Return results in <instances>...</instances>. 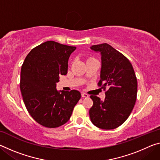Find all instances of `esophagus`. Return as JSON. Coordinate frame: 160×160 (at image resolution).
I'll list each match as a JSON object with an SVG mask.
<instances>
[{
    "label": "esophagus",
    "mask_w": 160,
    "mask_h": 160,
    "mask_svg": "<svg viewBox=\"0 0 160 160\" xmlns=\"http://www.w3.org/2000/svg\"><path fill=\"white\" fill-rule=\"evenodd\" d=\"M81 95H82V97H89L88 94L85 93V92H82V94H81Z\"/></svg>",
    "instance_id": "1"
}]
</instances>
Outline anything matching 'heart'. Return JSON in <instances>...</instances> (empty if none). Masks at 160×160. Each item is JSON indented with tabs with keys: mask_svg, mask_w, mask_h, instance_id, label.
Masks as SVG:
<instances>
[{
	"mask_svg": "<svg viewBox=\"0 0 160 160\" xmlns=\"http://www.w3.org/2000/svg\"><path fill=\"white\" fill-rule=\"evenodd\" d=\"M92 58H89L88 60H90V59H92Z\"/></svg>",
	"mask_w": 160,
	"mask_h": 160,
	"instance_id": "b5f03b06",
	"label": "heart"
}]
</instances>
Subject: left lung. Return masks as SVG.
<instances>
[{"label":"left lung","instance_id":"left-lung-1","mask_svg":"<svg viewBox=\"0 0 160 160\" xmlns=\"http://www.w3.org/2000/svg\"><path fill=\"white\" fill-rule=\"evenodd\" d=\"M101 53L102 69L98 85L107 90L104 101L91 95L92 123L97 128L112 130L123 124L131 114L137 98L138 82L133 68L125 56L104 43L92 46Z\"/></svg>","mask_w":160,"mask_h":160}]
</instances>
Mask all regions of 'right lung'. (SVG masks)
I'll use <instances>...</instances> for the list:
<instances>
[{
  "label": "right lung",
  "mask_w": 160,
  "mask_h": 160,
  "mask_svg": "<svg viewBox=\"0 0 160 160\" xmlns=\"http://www.w3.org/2000/svg\"><path fill=\"white\" fill-rule=\"evenodd\" d=\"M75 48L46 42L32 48L22 66L20 87L24 103L32 117L47 128L66 123L81 97L78 90L58 92L56 88L59 76L67 74L68 58Z\"/></svg>",
  "instance_id": "1"
}]
</instances>
